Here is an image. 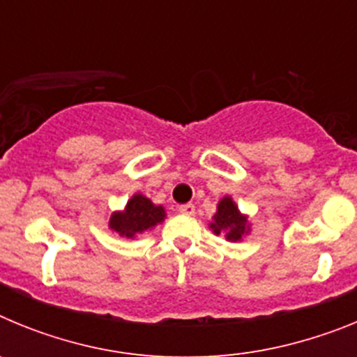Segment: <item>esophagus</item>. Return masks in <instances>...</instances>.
Segmentation results:
<instances>
[{
	"instance_id": "34e87169",
	"label": "esophagus",
	"mask_w": 357,
	"mask_h": 357,
	"mask_svg": "<svg viewBox=\"0 0 357 357\" xmlns=\"http://www.w3.org/2000/svg\"><path fill=\"white\" fill-rule=\"evenodd\" d=\"M178 211H181L182 214H188V216H193L195 211H197V209H195L193 204H184V206L178 207Z\"/></svg>"
}]
</instances>
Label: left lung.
Wrapping results in <instances>:
<instances>
[{"label": "left lung", "mask_w": 357, "mask_h": 357, "mask_svg": "<svg viewBox=\"0 0 357 357\" xmlns=\"http://www.w3.org/2000/svg\"><path fill=\"white\" fill-rule=\"evenodd\" d=\"M211 229L216 234L225 230L229 241H239L241 236L247 232V218L241 216L230 198H223L218 204V213L214 214V223H211Z\"/></svg>", "instance_id": "1"}]
</instances>
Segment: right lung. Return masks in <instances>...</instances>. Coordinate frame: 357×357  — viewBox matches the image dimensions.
<instances>
[{"label": "right lung", "mask_w": 357, "mask_h": 357, "mask_svg": "<svg viewBox=\"0 0 357 357\" xmlns=\"http://www.w3.org/2000/svg\"><path fill=\"white\" fill-rule=\"evenodd\" d=\"M164 220V209L162 207L153 206L148 198L143 195H135L132 200L127 204L125 213L112 214L110 218V229H114L118 234L127 236V238H134L135 234H139L143 230L150 229V227L157 225Z\"/></svg>", "instance_id": "1"}]
</instances>
